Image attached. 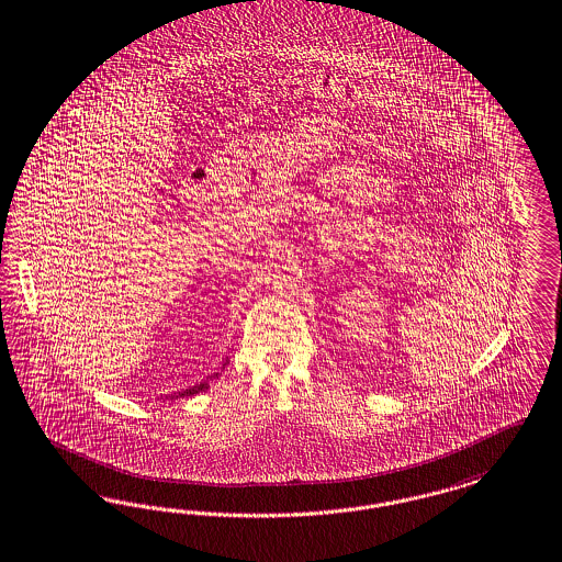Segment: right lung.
Listing matches in <instances>:
<instances>
[{
    "instance_id": "right-lung-1",
    "label": "right lung",
    "mask_w": 562,
    "mask_h": 562,
    "mask_svg": "<svg viewBox=\"0 0 562 562\" xmlns=\"http://www.w3.org/2000/svg\"><path fill=\"white\" fill-rule=\"evenodd\" d=\"M227 361L229 360L225 358L224 363H222V370L227 366ZM217 374H220V372H213L206 381L199 382V384H194V386H188V389H183V391H178L176 395H171V400H178V397H190V395H194V393H201V391H204V389L209 386V381H213Z\"/></svg>"
}]
</instances>
